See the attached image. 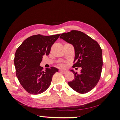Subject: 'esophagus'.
Instances as JSON below:
<instances>
[{
    "label": "esophagus",
    "mask_w": 120,
    "mask_h": 120,
    "mask_svg": "<svg viewBox=\"0 0 120 120\" xmlns=\"http://www.w3.org/2000/svg\"><path fill=\"white\" fill-rule=\"evenodd\" d=\"M60 73H63V74H66L67 73V71H66V70H60Z\"/></svg>",
    "instance_id": "obj_1"
}]
</instances>
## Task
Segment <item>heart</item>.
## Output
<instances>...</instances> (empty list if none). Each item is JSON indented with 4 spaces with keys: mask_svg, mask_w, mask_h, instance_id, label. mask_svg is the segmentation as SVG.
Segmentation results:
<instances>
[{
    "mask_svg": "<svg viewBox=\"0 0 120 120\" xmlns=\"http://www.w3.org/2000/svg\"><path fill=\"white\" fill-rule=\"evenodd\" d=\"M60 67H64L65 65H64V64H60Z\"/></svg>",
    "mask_w": 120,
    "mask_h": 120,
    "instance_id": "heart-1",
    "label": "heart"
}]
</instances>
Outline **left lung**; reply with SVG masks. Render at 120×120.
I'll return each instance as SVG.
<instances>
[{
	"mask_svg": "<svg viewBox=\"0 0 120 120\" xmlns=\"http://www.w3.org/2000/svg\"><path fill=\"white\" fill-rule=\"evenodd\" d=\"M60 39L71 44L75 49L73 67H81V73L73 70L74 79L68 82L72 89L83 94L91 91L101 78L103 66L102 50L97 42L78 30L62 33Z\"/></svg>",
	"mask_w": 120,
	"mask_h": 120,
	"instance_id": "1",
	"label": "left lung"
}]
</instances>
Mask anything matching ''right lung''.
<instances>
[{"mask_svg":"<svg viewBox=\"0 0 120 120\" xmlns=\"http://www.w3.org/2000/svg\"><path fill=\"white\" fill-rule=\"evenodd\" d=\"M60 35L31 36L16 50L14 58L16 76L28 93L39 94L45 92L50 86L54 74L58 71L53 67L43 71L40 63L43 56L49 55L52 45Z\"/></svg>","mask_w":120,"mask_h":120,"instance_id":"add662e5","label":"right lung"}]
</instances>
